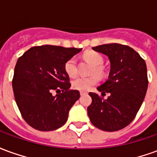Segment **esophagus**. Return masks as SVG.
<instances>
[{
  "instance_id": "esophagus-1",
  "label": "esophagus",
  "mask_w": 157,
  "mask_h": 157,
  "mask_svg": "<svg viewBox=\"0 0 157 157\" xmlns=\"http://www.w3.org/2000/svg\"><path fill=\"white\" fill-rule=\"evenodd\" d=\"M86 93H87V92H80V94H81V95H85V94H86Z\"/></svg>"
}]
</instances>
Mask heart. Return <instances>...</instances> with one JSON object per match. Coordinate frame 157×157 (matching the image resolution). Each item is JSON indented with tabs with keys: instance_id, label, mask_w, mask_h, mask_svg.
Segmentation results:
<instances>
[{
	"instance_id": "1",
	"label": "heart",
	"mask_w": 157,
	"mask_h": 157,
	"mask_svg": "<svg viewBox=\"0 0 157 157\" xmlns=\"http://www.w3.org/2000/svg\"><path fill=\"white\" fill-rule=\"evenodd\" d=\"M84 58L94 65L92 73L103 76L105 75V68L102 66L104 58L101 54L95 51H88L85 53ZM65 71L70 77H75L77 75V62L75 57L70 58L65 63ZM99 82L98 75H92L89 77H78L72 82V86L79 91H88Z\"/></svg>"
}]
</instances>
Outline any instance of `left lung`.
<instances>
[{
	"mask_svg": "<svg viewBox=\"0 0 157 157\" xmlns=\"http://www.w3.org/2000/svg\"><path fill=\"white\" fill-rule=\"evenodd\" d=\"M93 50L107 55L110 61L109 79L98 87L103 99L90 92L92 101L87 108L90 120L104 131H117L131 123L144 101L148 87L145 60L127 45L109 44L93 47Z\"/></svg>",
	"mask_w": 157,
	"mask_h": 157,
	"instance_id": "obj_1",
	"label": "left lung"
}]
</instances>
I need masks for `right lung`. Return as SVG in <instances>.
<instances>
[{
	"label": "right lung",
	"instance_id": "add662e5",
	"mask_svg": "<svg viewBox=\"0 0 157 157\" xmlns=\"http://www.w3.org/2000/svg\"><path fill=\"white\" fill-rule=\"evenodd\" d=\"M82 48L42 45L29 48L17 59L12 79L17 105L22 118L40 131L60 128L80 98L71 90L65 63ZM61 90V94H58ZM56 90L57 94L52 95Z\"/></svg>",
	"mask_w": 157,
	"mask_h": 157
}]
</instances>
